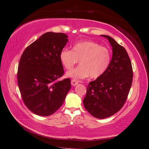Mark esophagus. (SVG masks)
Segmentation results:
<instances>
[{"mask_svg":"<svg viewBox=\"0 0 149 149\" xmlns=\"http://www.w3.org/2000/svg\"><path fill=\"white\" fill-rule=\"evenodd\" d=\"M78 83H79V82L77 81H76V80H75V79H72L71 81V84L73 86H76L77 84H78Z\"/></svg>","mask_w":149,"mask_h":149,"instance_id":"esophagus-1","label":"esophagus"}]
</instances>
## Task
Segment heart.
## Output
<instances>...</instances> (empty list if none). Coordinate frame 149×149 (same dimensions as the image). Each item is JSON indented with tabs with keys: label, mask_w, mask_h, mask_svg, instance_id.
Masks as SVG:
<instances>
[{
	"label": "heart",
	"mask_w": 149,
	"mask_h": 149,
	"mask_svg": "<svg viewBox=\"0 0 149 149\" xmlns=\"http://www.w3.org/2000/svg\"><path fill=\"white\" fill-rule=\"evenodd\" d=\"M111 56L109 50L92 41L75 43L72 50L63 49L59 53V60L64 67L71 69L79 60L80 65L66 72V76L75 79L88 77L97 79L109 68Z\"/></svg>",
	"instance_id": "1"
}]
</instances>
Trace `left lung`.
<instances>
[{
  "instance_id": "8db88e82",
  "label": "left lung",
  "mask_w": 149,
  "mask_h": 149,
  "mask_svg": "<svg viewBox=\"0 0 149 149\" xmlns=\"http://www.w3.org/2000/svg\"><path fill=\"white\" fill-rule=\"evenodd\" d=\"M108 40L113 56L106 72L88 85L84 106L93 116L106 118L122 108L130 91L133 72L126 50L111 37L101 35Z\"/></svg>"
}]
</instances>
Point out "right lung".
Here are the masks:
<instances>
[{
    "label": "right lung",
    "instance_id": "add662e5",
    "mask_svg": "<svg viewBox=\"0 0 149 149\" xmlns=\"http://www.w3.org/2000/svg\"><path fill=\"white\" fill-rule=\"evenodd\" d=\"M64 33L48 32L25 49L18 64L17 79L24 104L37 115L54 113L62 106L71 88L64 74L59 53L68 42Z\"/></svg>",
    "mask_w": 149,
    "mask_h": 149
}]
</instances>
